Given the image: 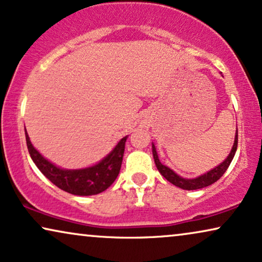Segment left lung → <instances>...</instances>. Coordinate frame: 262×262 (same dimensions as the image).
Instances as JSON below:
<instances>
[{"mask_svg": "<svg viewBox=\"0 0 262 262\" xmlns=\"http://www.w3.org/2000/svg\"><path fill=\"white\" fill-rule=\"evenodd\" d=\"M237 141H238L237 131H236L234 146H232L231 152L229 154L227 160H225L224 162H222L218 167L213 168L212 170H210L209 173L204 174V175H202V177H199L196 179H184V178L179 177L178 174H175L174 171L169 169L168 167L163 166V164L160 162L159 156H157L156 149H155V146H154V144H152V155H154V160H155V164H156L157 169H159L160 173L162 174V177L166 178L167 180L170 182V184L178 186V187H180L182 189H187V191H192V189H199V188L207 187V186L212 185L213 182L220 180L222 175L227 171L228 167L230 166L232 159H234L236 149H237Z\"/></svg>", "mask_w": 262, "mask_h": 262, "instance_id": "1", "label": "left lung"}]
</instances>
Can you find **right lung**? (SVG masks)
Instances as JSON below:
<instances>
[{
  "label": "right lung",
  "mask_w": 262,
  "mask_h": 262,
  "mask_svg": "<svg viewBox=\"0 0 262 262\" xmlns=\"http://www.w3.org/2000/svg\"><path fill=\"white\" fill-rule=\"evenodd\" d=\"M26 134L27 149L31 159L33 160L39 170L57 187L75 195H93L101 193L110 187L116 180L120 171L123 155L125 150L126 137L121 138L113 151L106 156L101 162L94 167L78 170H66L53 166L51 162L45 160L31 144L30 138Z\"/></svg>",
  "instance_id": "obj_1"
}]
</instances>
